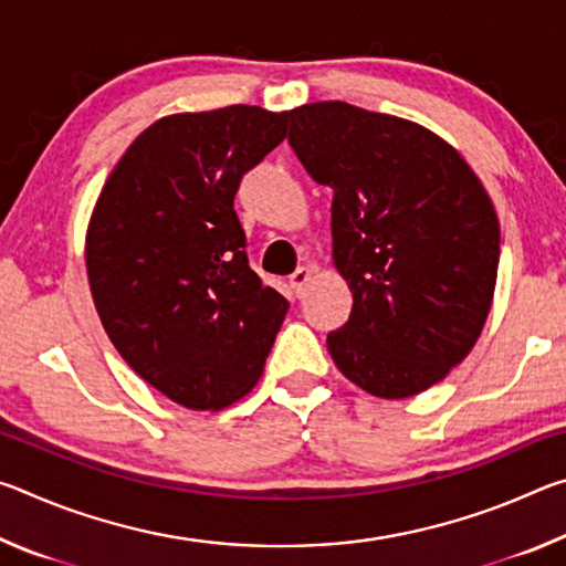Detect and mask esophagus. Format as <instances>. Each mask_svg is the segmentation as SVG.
I'll return each instance as SVG.
<instances>
[{
    "label": "esophagus",
    "instance_id": "34e87169",
    "mask_svg": "<svg viewBox=\"0 0 566 566\" xmlns=\"http://www.w3.org/2000/svg\"><path fill=\"white\" fill-rule=\"evenodd\" d=\"M310 280H312V270H310V266H296L294 274L290 276V286H292L296 296H302L304 286H306V282H310Z\"/></svg>",
    "mask_w": 566,
    "mask_h": 566
}]
</instances>
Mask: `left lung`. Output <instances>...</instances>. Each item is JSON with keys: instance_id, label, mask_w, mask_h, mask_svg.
Instances as JSON below:
<instances>
[{"instance_id": "8db88e82", "label": "left lung", "mask_w": 566, "mask_h": 566, "mask_svg": "<svg viewBox=\"0 0 566 566\" xmlns=\"http://www.w3.org/2000/svg\"><path fill=\"white\" fill-rule=\"evenodd\" d=\"M290 145L334 189L332 260L352 290L327 334L344 377L381 399L442 381L484 329L500 219L462 155L417 122L347 102L286 112Z\"/></svg>"}]
</instances>
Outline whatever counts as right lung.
I'll return each instance as SVG.
<instances>
[{
    "mask_svg": "<svg viewBox=\"0 0 566 566\" xmlns=\"http://www.w3.org/2000/svg\"><path fill=\"white\" fill-rule=\"evenodd\" d=\"M249 104L161 117L104 181L84 260L94 306L137 375L187 409H222L264 371L290 302L247 260L239 181L286 137Z\"/></svg>",
    "mask_w": 566,
    "mask_h": 566,
    "instance_id": "1",
    "label": "right lung"
}]
</instances>
